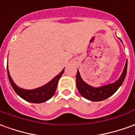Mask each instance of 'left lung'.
Listing matches in <instances>:
<instances>
[{"mask_svg":"<svg viewBox=\"0 0 135 135\" xmlns=\"http://www.w3.org/2000/svg\"><path fill=\"white\" fill-rule=\"evenodd\" d=\"M127 71V61L123 69V72L120 75V78L115 81L113 83L108 84L102 87L94 88L88 85L85 83L81 78L80 72L77 69V75H76V83L78 91L80 92L82 97L93 102H99L106 99L111 97L113 94L116 92V90L119 88L123 83V80L126 77Z\"/></svg>","mask_w":135,"mask_h":135,"instance_id":"8db88e82","label":"left lung"}]
</instances>
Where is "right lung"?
<instances>
[{"label":"right lung","instance_id":"1","mask_svg":"<svg viewBox=\"0 0 135 135\" xmlns=\"http://www.w3.org/2000/svg\"><path fill=\"white\" fill-rule=\"evenodd\" d=\"M64 69L61 71L57 76H55L51 81H50L48 83L41 87L35 88L33 90H26V89H23V88L18 87L14 83V81L12 80V77L9 74L8 66H7L8 80L13 89L22 99L29 102H32V103H42L51 99L52 97L54 96L56 88H57L58 80L62 76V74H64Z\"/></svg>","mask_w":135,"mask_h":135}]
</instances>
